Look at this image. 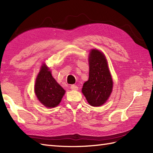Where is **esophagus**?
I'll return each mask as SVG.
<instances>
[{
  "label": "esophagus",
  "mask_w": 153,
  "mask_h": 153,
  "mask_svg": "<svg viewBox=\"0 0 153 153\" xmlns=\"http://www.w3.org/2000/svg\"><path fill=\"white\" fill-rule=\"evenodd\" d=\"M70 88L71 90H77L78 89V87L76 85H71L70 86Z\"/></svg>",
  "instance_id": "34e87169"
}]
</instances>
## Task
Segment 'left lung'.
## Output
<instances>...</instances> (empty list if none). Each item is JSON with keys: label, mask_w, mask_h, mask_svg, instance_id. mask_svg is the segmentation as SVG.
Segmentation results:
<instances>
[{"label": "left lung", "mask_w": 153, "mask_h": 153, "mask_svg": "<svg viewBox=\"0 0 153 153\" xmlns=\"http://www.w3.org/2000/svg\"><path fill=\"white\" fill-rule=\"evenodd\" d=\"M89 79L83 84L82 93L89 105H102L112 92L113 82L104 54L97 49L91 51Z\"/></svg>", "instance_id": "left-lung-1"}]
</instances>
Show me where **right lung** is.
<instances>
[{"label": "right lung", "instance_id": "right-lung-1", "mask_svg": "<svg viewBox=\"0 0 153 153\" xmlns=\"http://www.w3.org/2000/svg\"><path fill=\"white\" fill-rule=\"evenodd\" d=\"M35 93L44 106L53 108L59 105L65 90L53 78L48 68L43 64L35 82Z\"/></svg>", "mask_w": 153, "mask_h": 153}]
</instances>
